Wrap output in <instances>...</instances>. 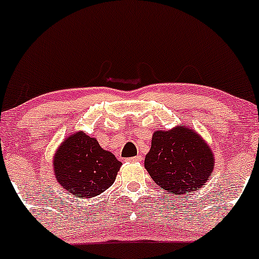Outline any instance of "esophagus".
Segmentation results:
<instances>
[{
  "label": "esophagus",
  "instance_id": "esophagus-1",
  "mask_svg": "<svg viewBox=\"0 0 259 259\" xmlns=\"http://www.w3.org/2000/svg\"><path fill=\"white\" fill-rule=\"evenodd\" d=\"M126 162L130 163H137V162H142V157L141 155H137V157H132V158H127Z\"/></svg>",
  "mask_w": 259,
  "mask_h": 259
}]
</instances>
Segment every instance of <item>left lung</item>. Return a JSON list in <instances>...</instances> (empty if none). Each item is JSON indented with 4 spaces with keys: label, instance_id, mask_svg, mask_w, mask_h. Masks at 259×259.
<instances>
[{
    "label": "left lung",
    "instance_id": "left-lung-1",
    "mask_svg": "<svg viewBox=\"0 0 259 259\" xmlns=\"http://www.w3.org/2000/svg\"><path fill=\"white\" fill-rule=\"evenodd\" d=\"M144 166L157 185L179 196L205 185L215 168V157L195 130L177 126L153 133Z\"/></svg>",
    "mask_w": 259,
    "mask_h": 259
}]
</instances>
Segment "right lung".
Listing matches in <instances>:
<instances>
[{"mask_svg": "<svg viewBox=\"0 0 259 259\" xmlns=\"http://www.w3.org/2000/svg\"><path fill=\"white\" fill-rule=\"evenodd\" d=\"M121 165L112 153L82 131L65 137L53 155L57 182L74 197L81 199L95 197L110 188Z\"/></svg>", "mask_w": 259, "mask_h": 259, "instance_id": "1", "label": "right lung"}]
</instances>
